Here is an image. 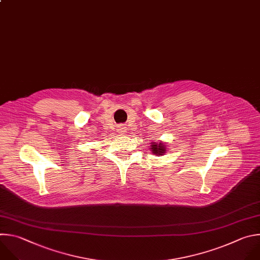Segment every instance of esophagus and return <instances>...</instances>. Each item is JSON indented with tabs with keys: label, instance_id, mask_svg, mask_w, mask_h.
Returning <instances> with one entry per match:
<instances>
[{
	"label": "esophagus",
	"instance_id": "34e87169",
	"mask_svg": "<svg viewBox=\"0 0 260 260\" xmlns=\"http://www.w3.org/2000/svg\"><path fill=\"white\" fill-rule=\"evenodd\" d=\"M126 127H124V126H119L118 127V132L120 133V134H125V132H126V129H125Z\"/></svg>",
	"mask_w": 260,
	"mask_h": 260
}]
</instances>
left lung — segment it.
I'll list each match as a JSON object with an SVG mask.
<instances>
[{
  "label": "left lung",
  "mask_w": 260,
  "mask_h": 260,
  "mask_svg": "<svg viewBox=\"0 0 260 260\" xmlns=\"http://www.w3.org/2000/svg\"><path fill=\"white\" fill-rule=\"evenodd\" d=\"M150 144V151L152 152V154L157 155V157H161V155L165 154L166 153V150H167V146H166V143L160 141V142H155V141H152V142H149Z\"/></svg>",
  "instance_id": "8db88e82"
}]
</instances>
